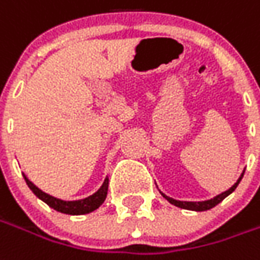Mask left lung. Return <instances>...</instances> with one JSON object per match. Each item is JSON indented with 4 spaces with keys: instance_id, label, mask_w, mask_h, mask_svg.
I'll list each match as a JSON object with an SVG mask.
<instances>
[{
    "instance_id": "8db88e82",
    "label": "left lung",
    "mask_w": 260,
    "mask_h": 260,
    "mask_svg": "<svg viewBox=\"0 0 260 260\" xmlns=\"http://www.w3.org/2000/svg\"><path fill=\"white\" fill-rule=\"evenodd\" d=\"M244 173L241 174V177L238 179L237 183H235V184H234V186H232L230 190H226V191H224L222 194H219V196H217V197H214V199L207 200V201H200V203H191V201H177V200H173V199H170V197H168V196H165L163 193H161V196L168 200L169 203H172V204H174V206L180 207V208H184V210H193V211H206V210H210V208H212V207H215L217 204H219V203H221V201H222V200H224L226 196H230V194H231L232 191L237 188L238 184H239V181L242 180Z\"/></svg>"
}]
</instances>
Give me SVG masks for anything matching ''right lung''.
<instances>
[{
	"mask_svg": "<svg viewBox=\"0 0 260 260\" xmlns=\"http://www.w3.org/2000/svg\"><path fill=\"white\" fill-rule=\"evenodd\" d=\"M25 181H26L28 187L34 191V194H35L38 199L45 201L49 207H52L56 211L63 212V214H70V215H81V214H88V212L97 210L104 203L105 197H107V191H108V179H105L103 186L100 187L99 191L94 193L92 196H90V197L83 200H77V201H63V200L54 199L52 196L43 193L32 181H29L26 177H25Z\"/></svg>",
	"mask_w": 260,
	"mask_h": 260,
	"instance_id": "right-lung-1",
	"label": "right lung"
}]
</instances>
